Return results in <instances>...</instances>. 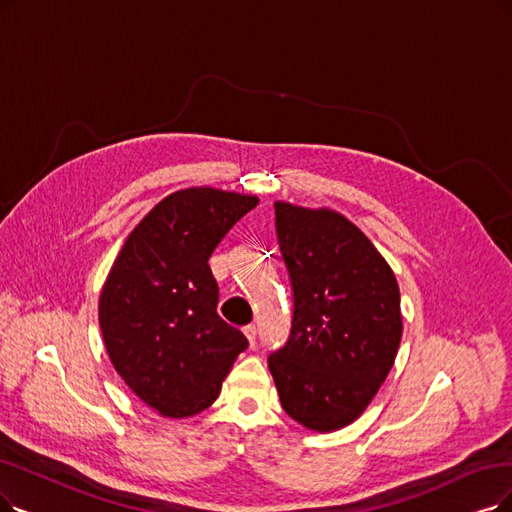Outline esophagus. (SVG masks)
Wrapping results in <instances>:
<instances>
[{
    "label": "esophagus",
    "mask_w": 512,
    "mask_h": 512,
    "mask_svg": "<svg viewBox=\"0 0 512 512\" xmlns=\"http://www.w3.org/2000/svg\"><path fill=\"white\" fill-rule=\"evenodd\" d=\"M243 334H245V338H248L250 346L256 344V325H245L243 327Z\"/></svg>",
    "instance_id": "34e87169"
}]
</instances>
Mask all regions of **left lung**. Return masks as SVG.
<instances>
[{"label":"left lung","mask_w":512,"mask_h":512,"mask_svg":"<svg viewBox=\"0 0 512 512\" xmlns=\"http://www.w3.org/2000/svg\"><path fill=\"white\" fill-rule=\"evenodd\" d=\"M294 290L290 338L269 357L281 407L309 431L355 422L395 363L399 285L376 245L330 208L275 201Z\"/></svg>","instance_id":"obj_1"}]
</instances>
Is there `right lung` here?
Listing matches in <instances>:
<instances>
[{"instance_id": "add662e5", "label": "right lung", "mask_w": 512, "mask_h": 512, "mask_svg": "<svg viewBox=\"0 0 512 512\" xmlns=\"http://www.w3.org/2000/svg\"><path fill=\"white\" fill-rule=\"evenodd\" d=\"M256 195L180 189L142 218L102 285L98 323L130 391L166 418L210 407L248 340L216 313L210 256Z\"/></svg>"}]
</instances>
